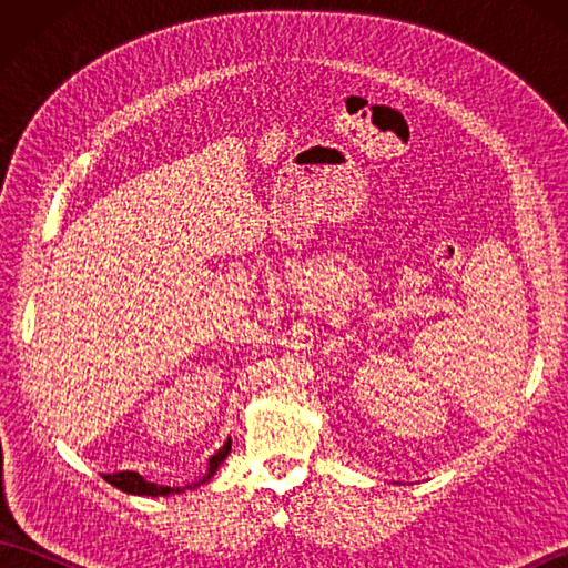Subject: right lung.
Returning a JSON list of instances; mask_svg holds the SVG:
<instances>
[{
  "instance_id": "obj_1",
  "label": "right lung",
  "mask_w": 568,
  "mask_h": 568,
  "mask_svg": "<svg viewBox=\"0 0 568 568\" xmlns=\"http://www.w3.org/2000/svg\"><path fill=\"white\" fill-rule=\"evenodd\" d=\"M232 452V442H226L220 452H216L212 458H210V468H207V474L202 476V480H197L195 486H200V484H204V480H210L212 476H214V470L220 468V464L224 462L226 458V454ZM104 480H110L112 486H116V488H122L124 493H134V496H168V493H180V488H168V486H159V484H149L146 478L143 476H139L136 470H119V474H106L104 476Z\"/></svg>"
}]
</instances>
